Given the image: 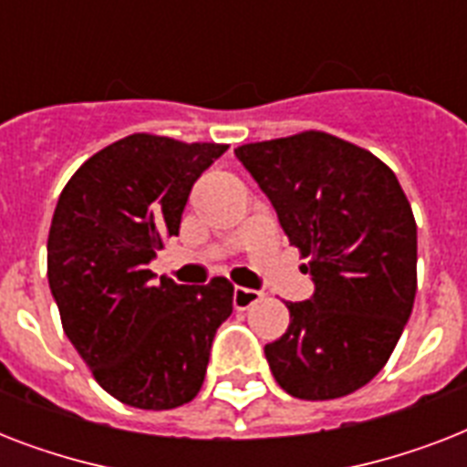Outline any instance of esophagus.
Masks as SVG:
<instances>
[{
	"label": "esophagus",
	"mask_w": 467,
	"mask_h": 467,
	"mask_svg": "<svg viewBox=\"0 0 467 467\" xmlns=\"http://www.w3.org/2000/svg\"><path fill=\"white\" fill-rule=\"evenodd\" d=\"M264 298L262 291H252V288H234V296H233V303H234V310H249V307L259 303Z\"/></svg>",
	"instance_id": "1"
}]
</instances>
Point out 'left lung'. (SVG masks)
<instances>
[{
    "mask_svg": "<svg viewBox=\"0 0 467 467\" xmlns=\"http://www.w3.org/2000/svg\"><path fill=\"white\" fill-rule=\"evenodd\" d=\"M274 205L288 242L310 256L315 293L285 303L291 325L264 347L276 383L300 400H334L380 373L417 293V223L390 167L334 135L234 150Z\"/></svg>",
    "mask_w": 467,
    "mask_h": 467,
    "instance_id": "obj_1",
    "label": "left lung"
}]
</instances>
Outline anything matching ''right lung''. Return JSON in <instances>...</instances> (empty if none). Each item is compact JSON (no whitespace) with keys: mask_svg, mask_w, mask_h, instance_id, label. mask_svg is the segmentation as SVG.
<instances>
[{"mask_svg":"<svg viewBox=\"0 0 467 467\" xmlns=\"http://www.w3.org/2000/svg\"><path fill=\"white\" fill-rule=\"evenodd\" d=\"M227 145L135 133L84 161L47 234V284L97 383L123 405L174 410L203 385L233 284L179 285L148 269L179 234L198 176Z\"/></svg>","mask_w":467,"mask_h":467,"instance_id":"add662e5","label":"right lung"}]
</instances>
